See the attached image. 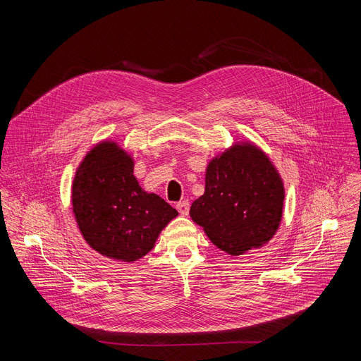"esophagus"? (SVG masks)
Returning <instances> with one entry per match:
<instances>
[{
	"label": "esophagus",
	"instance_id": "esophagus-1",
	"mask_svg": "<svg viewBox=\"0 0 361 361\" xmlns=\"http://www.w3.org/2000/svg\"><path fill=\"white\" fill-rule=\"evenodd\" d=\"M176 207H177V210H178V213L181 216H188V213H190V202H188V200L178 201Z\"/></svg>",
	"mask_w": 361,
	"mask_h": 361
}]
</instances>
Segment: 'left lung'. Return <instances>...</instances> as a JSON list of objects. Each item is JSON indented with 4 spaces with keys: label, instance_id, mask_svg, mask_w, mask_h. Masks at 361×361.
I'll list each match as a JSON object with an SVG mask.
<instances>
[{
    "label": "left lung",
    "instance_id": "left-lung-1",
    "mask_svg": "<svg viewBox=\"0 0 361 361\" xmlns=\"http://www.w3.org/2000/svg\"><path fill=\"white\" fill-rule=\"evenodd\" d=\"M283 201L284 187L270 160L257 147L244 144L209 164L205 191L191 204L190 216L213 244L238 255L274 235Z\"/></svg>",
    "mask_w": 361,
    "mask_h": 361
}]
</instances>
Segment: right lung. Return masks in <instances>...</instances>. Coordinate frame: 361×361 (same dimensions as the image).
<instances>
[{
	"label": "right lung",
	"instance_id": "obj_1",
	"mask_svg": "<svg viewBox=\"0 0 361 361\" xmlns=\"http://www.w3.org/2000/svg\"><path fill=\"white\" fill-rule=\"evenodd\" d=\"M133 160L114 142L92 148L73 184V207L85 241L99 254L135 262L152 250L177 210L141 190Z\"/></svg>",
	"mask_w": 361,
	"mask_h": 361
}]
</instances>
